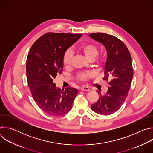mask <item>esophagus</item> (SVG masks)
Segmentation results:
<instances>
[{"label": "esophagus", "mask_w": 153, "mask_h": 153, "mask_svg": "<svg viewBox=\"0 0 153 153\" xmlns=\"http://www.w3.org/2000/svg\"><path fill=\"white\" fill-rule=\"evenodd\" d=\"M80 90H82V91H88L90 90L89 87H88V86H85L81 87V88H80Z\"/></svg>", "instance_id": "1"}]
</instances>
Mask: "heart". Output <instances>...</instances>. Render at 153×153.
Returning a JSON list of instances; mask_svg holds the SVG:
<instances>
[{
    "label": "heart",
    "mask_w": 153,
    "mask_h": 153,
    "mask_svg": "<svg viewBox=\"0 0 153 153\" xmlns=\"http://www.w3.org/2000/svg\"><path fill=\"white\" fill-rule=\"evenodd\" d=\"M79 50L84 54L85 57L89 60H93L98 54V48L94 43H86L80 47ZM73 58V52L71 50H68L65 53L63 56V63L66 66H68L71 63ZM102 58L97 59L96 62H99L102 60ZM92 73H82L78 74V78L81 80H86L89 77H92Z\"/></svg>",
    "instance_id": "1"
}]
</instances>
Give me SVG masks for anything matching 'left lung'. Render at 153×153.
<instances>
[{
    "label": "left lung",
    "mask_w": 153,
    "mask_h": 153,
    "mask_svg": "<svg viewBox=\"0 0 153 153\" xmlns=\"http://www.w3.org/2000/svg\"><path fill=\"white\" fill-rule=\"evenodd\" d=\"M89 36L106 48L103 79L110 80L106 93L102 96L98 91L100 96L91 108L99 114L110 115L119 110L128 94L133 76L131 56L124 43L114 36L97 33Z\"/></svg>",
    "instance_id": "obj_1"
}]
</instances>
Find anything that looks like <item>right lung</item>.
<instances>
[{
  "label": "right lung",
  "instance_id": "add662e5",
  "mask_svg": "<svg viewBox=\"0 0 153 153\" xmlns=\"http://www.w3.org/2000/svg\"><path fill=\"white\" fill-rule=\"evenodd\" d=\"M82 36L47 33L33 43L28 54L26 72L29 88L39 107L50 116L68 113L78 93L77 89L71 87L60 90L53 83V79L62 73L65 53Z\"/></svg>",
  "mask_w": 153,
  "mask_h": 153
}]
</instances>
